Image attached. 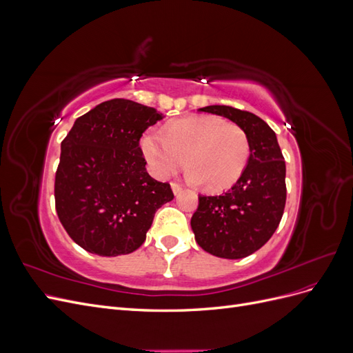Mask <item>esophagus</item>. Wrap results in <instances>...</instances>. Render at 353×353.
Segmentation results:
<instances>
[{"instance_id": "34e87169", "label": "esophagus", "mask_w": 353, "mask_h": 353, "mask_svg": "<svg viewBox=\"0 0 353 353\" xmlns=\"http://www.w3.org/2000/svg\"><path fill=\"white\" fill-rule=\"evenodd\" d=\"M170 187H172V191H174L175 196H178V194L181 193V191H183V187H181V185L176 184V183H172V184H170Z\"/></svg>"}]
</instances>
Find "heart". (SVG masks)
Returning a JSON list of instances; mask_svg holds the SVG:
<instances>
[{
	"instance_id": "b5f03b06",
	"label": "heart",
	"mask_w": 353,
	"mask_h": 353,
	"mask_svg": "<svg viewBox=\"0 0 353 353\" xmlns=\"http://www.w3.org/2000/svg\"><path fill=\"white\" fill-rule=\"evenodd\" d=\"M140 148L154 176L175 174L185 157L188 178L210 191L236 184L250 159L248 132L237 123L210 114L170 122L162 134L147 131Z\"/></svg>"
}]
</instances>
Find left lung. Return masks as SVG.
Listing matches in <instances>:
<instances>
[{
    "label": "left lung",
    "instance_id": "8db88e82",
    "mask_svg": "<svg viewBox=\"0 0 353 353\" xmlns=\"http://www.w3.org/2000/svg\"><path fill=\"white\" fill-rule=\"evenodd\" d=\"M240 125L250 140V159L227 193L199 196L191 216L197 244L223 259H241L259 250L279 228L284 213L285 162L275 132L259 116L230 105L200 109Z\"/></svg>",
    "mask_w": 353,
    "mask_h": 353
}]
</instances>
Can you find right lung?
Segmentation results:
<instances>
[{
	"mask_svg": "<svg viewBox=\"0 0 353 353\" xmlns=\"http://www.w3.org/2000/svg\"><path fill=\"white\" fill-rule=\"evenodd\" d=\"M162 117L153 108L113 99L78 117L61 141L56 212L82 249L99 256L137 250L156 210L174 199L168 183L147 174L140 148L143 132Z\"/></svg>",
	"mask_w": 353,
	"mask_h": 353,
	"instance_id": "right-lung-1",
	"label": "right lung"
}]
</instances>
